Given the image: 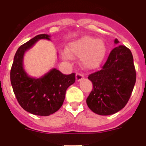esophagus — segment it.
<instances>
[{
    "instance_id": "34e87169",
    "label": "esophagus",
    "mask_w": 146,
    "mask_h": 146,
    "mask_svg": "<svg viewBox=\"0 0 146 146\" xmlns=\"http://www.w3.org/2000/svg\"><path fill=\"white\" fill-rule=\"evenodd\" d=\"M84 75L80 73H76V80L77 81H80L82 79H83Z\"/></svg>"
}]
</instances>
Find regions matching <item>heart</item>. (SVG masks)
<instances>
[{
    "instance_id": "obj_1",
    "label": "heart",
    "mask_w": 146,
    "mask_h": 146,
    "mask_svg": "<svg viewBox=\"0 0 146 146\" xmlns=\"http://www.w3.org/2000/svg\"><path fill=\"white\" fill-rule=\"evenodd\" d=\"M68 51L63 54L66 60H70L72 56L81 57L82 64L89 69L99 67L105 58L107 46L104 41L89 36H85L70 43Z\"/></svg>"
}]
</instances>
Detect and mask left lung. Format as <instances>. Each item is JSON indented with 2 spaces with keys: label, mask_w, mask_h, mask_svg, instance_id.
<instances>
[{
  "label": "left lung",
  "mask_w": 146,
  "mask_h": 146,
  "mask_svg": "<svg viewBox=\"0 0 146 146\" xmlns=\"http://www.w3.org/2000/svg\"><path fill=\"white\" fill-rule=\"evenodd\" d=\"M114 43L118 44V39ZM88 79L93 86L86 100L88 107L104 116L120 111L127 104L136 83L131 51L123 45L113 48L101 70L90 75Z\"/></svg>",
  "instance_id": "8db88e82"
}]
</instances>
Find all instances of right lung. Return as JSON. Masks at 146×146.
Segmentation results:
<instances>
[{
  "instance_id": "add662e5",
  "label": "right lung",
  "mask_w": 146,
  "mask_h": 146,
  "mask_svg": "<svg viewBox=\"0 0 146 146\" xmlns=\"http://www.w3.org/2000/svg\"><path fill=\"white\" fill-rule=\"evenodd\" d=\"M42 39L50 40V36L36 35L19 47L10 70V82L17 102L25 111L35 115L49 116L61 108L66 90L76 81V76L74 73L63 74L56 68L39 78L28 76L23 68L24 54Z\"/></svg>"
}]
</instances>
